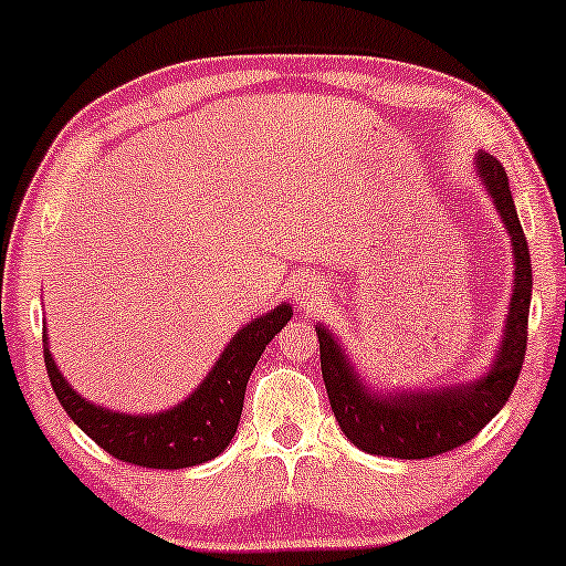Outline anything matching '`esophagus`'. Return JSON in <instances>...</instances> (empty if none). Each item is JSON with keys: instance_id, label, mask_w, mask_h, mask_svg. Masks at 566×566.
Listing matches in <instances>:
<instances>
[{"instance_id": "1", "label": "esophagus", "mask_w": 566, "mask_h": 566, "mask_svg": "<svg viewBox=\"0 0 566 566\" xmlns=\"http://www.w3.org/2000/svg\"><path fill=\"white\" fill-rule=\"evenodd\" d=\"M295 301L301 305H313L318 301V290L313 287V282H308V279H297V282H295Z\"/></svg>"}]
</instances>
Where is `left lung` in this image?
<instances>
[{
    "mask_svg": "<svg viewBox=\"0 0 566 566\" xmlns=\"http://www.w3.org/2000/svg\"><path fill=\"white\" fill-rule=\"evenodd\" d=\"M478 168L512 234L516 258L512 311H509L506 337H503L499 358L488 377L467 387L461 385L459 390L453 387V390L438 392H398L395 398L392 395L382 398V395L364 390L329 329L316 326L322 374L332 411L345 438L360 451L392 455V459H430V455L448 453L472 440L512 398L524 364V350H527L533 263H530L527 237L516 218L506 171L488 153L478 155Z\"/></svg>",
    "mask_w": 566,
    "mask_h": 566,
    "instance_id": "1",
    "label": "left lung"
}]
</instances>
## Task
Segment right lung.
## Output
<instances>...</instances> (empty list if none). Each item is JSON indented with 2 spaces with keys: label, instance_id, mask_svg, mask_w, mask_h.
Segmentation results:
<instances>
[{
  "label": "right lung",
  "instance_id": "1",
  "mask_svg": "<svg viewBox=\"0 0 566 566\" xmlns=\"http://www.w3.org/2000/svg\"><path fill=\"white\" fill-rule=\"evenodd\" d=\"M290 318V305H279L253 324L242 326L202 385L181 406L155 417H128L88 403L67 387L46 348L44 364L67 417L113 459L147 469H187L216 459L234 438L250 374L265 345Z\"/></svg>",
  "mask_w": 566,
  "mask_h": 566
}]
</instances>
